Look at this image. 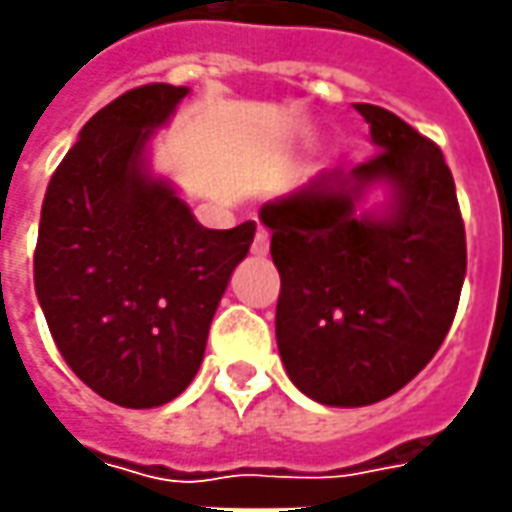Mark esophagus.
Listing matches in <instances>:
<instances>
[{
    "instance_id": "1",
    "label": "esophagus",
    "mask_w": 512,
    "mask_h": 512,
    "mask_svg": "<svg viewBox=\"0 0 512 512\" xmlns=\"http://www.w3.org/2000/svg\"><path fill=\"white\" fill-rule=\"evenodd\" d=\"M250 253L259 256V259L270 253V233L264 231V228H259V233H256V239H253V245H250Z\"/></svg>"
}]
</instances>
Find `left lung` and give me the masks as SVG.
Listing matches in <instances>:
<instances>
[{
	"label": "left lung",
	"mask_w": 512,
	"mask_h": 512,
	"mask_svg": "<svg viewBox=\"0 0 512 512\" xmlns=\"http://www.w3.org/2000/svg\"><path fill=\"white\" fill-rule=\"evenodd\" d=\"M377 154L264 202L279 267V355L321 406H372L437 355L465 281V225L442 152L389 109L355 104ZM372 190L384 200L366 206Z\"/></svg>",
	"instance_id": "1"
}]
</instances>
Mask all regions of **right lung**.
<instances>
[{"label": "right lung", "mask_w": 512, "mask_h": 512, "mask_svg": "<svg viewBox=\"0 0 512 512\" xmlns=\"http://www.w3.org/2000/svg\"><path fill=\"white\" fill-rule=\"evenodd\" d=\"M188 87L146 84L87 120L41 205L36 296L61 358L95 394L154 408L188 389L256 222L211 231L152 171V137Z\"/></svg>", "instance_id": "right-lung-1"}]
</instances>
